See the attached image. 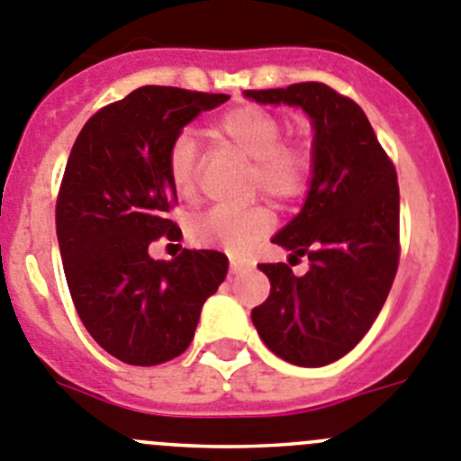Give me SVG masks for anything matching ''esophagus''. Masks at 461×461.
<instances>
[{
	"label": "esophagus",
	"mask_w": 461,
	"mask_h": 461,
	"mask_svg": "<svg viewBox=\"0 0 461 461\" xmlns=\"http://www.w3.org/2000/svg\"><path fill=\"white\" fill-rule=\"evenodd\" d=\"M249 265H244V263H240V260H230V272L233 274H244V272H249Z\"/></svg>",
	"instance_id": "esophagus-1"
}]
</instances>
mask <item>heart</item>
<instances>
[{"mask_svg": "<svg viewBox=\"0 0 461 461\" xmlns=\"http://www.w3.org/2000/svg\"><path fill=\"white\" fill-rule=\"evenodd\" d=\"M212 134L251 162L249 185L276 203L299 198L311 180L313 159L303 143L281 141L283 123L274 113L260 107H235L214 123ZM167 171L173 189L180 196H192L194 141L189 134H180L171 143L167 155ZM272 228V214L263 205H249L244 210L212 208L201 214L189 228V238L198 247H219L230 253H244Z\"/></svg>", "mask_w": 461, "mask_h": 461, "instance_id": "b5f03b06", "label": "heart"}]
</instances>
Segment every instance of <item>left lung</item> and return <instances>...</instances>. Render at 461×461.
<instances>
[{
    "instance_id": "8db88e82",
    "label": "left lung",
    "mask_w": 461,
    "mask_h": 461,
    "mask_svg": "<svg viewBox=\"0 0 461 461\" xmlns=\"http://www.w3.org/2000/svg\"><path fill=\"white\" fill-rule=\"evenodd\" d=\"M258 104L299 107L313 128L303 205L272 238L308 256L294 276L285 263L258 265L272 290L251 311L263 343L283 361L320 368L361 340L382 311L400 258L398 173L363 109L320 82L244 91Z\"/></svg>"
}]
</instances>
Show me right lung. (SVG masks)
Masks as SVG:
<instances>
[{
  "mask_svg": "<svg viewBox=\"0 0 461 461\" xmlns=\"http://www.w3.org/2000/svg\"><path fill=\"white\" fill-rule=\"evenodd\" d=\"M228 95L141 86L88 118L57 201V238L68 290L93 340L130 366H158L192 343L201 308L217 293L228 258L183 249L155 260L158 238H183L167 219L178 196L168 148L201 112Z\"/></svg>",
  "mask_w": 461,
  "mask_h": 461,
  "instance_id": "right-lung-1",
  "label": "right lung"
}]
</instances>
